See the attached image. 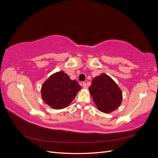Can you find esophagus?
Returning a JSON list of instances; mask_svg holds the SVG:
<instances>
[{
	"instance_id": "34e87169",
	"label": "esophagus",
	"mask_w": 158,
	"mask_h": 158,
	"mask_svg": "<svg viewBox=\"0 0 158 158\" xmlns=\"http://www.w3.org/2000/svg\"><path fill=\"white\" fill-rule=\"evenodd\" d=\"M82 87H83V88H84V89H87V88H88V85H87L86 83H85V82H83V83H82Z\"/></svg>"
}]
</instances>
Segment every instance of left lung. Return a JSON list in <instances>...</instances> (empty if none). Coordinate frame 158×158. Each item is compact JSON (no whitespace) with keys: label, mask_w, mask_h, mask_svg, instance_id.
I'll use <instances>...</instances> for the list:
<instances>
[{"label":"left lung","mask_w":158,"mask_h":158,"mask_svg":"<svg viewBox=\"0 0 158 158\" xmlns=\"http://www.w3.org/2000/svg\"><path fill=\"white\" fill-rule=\"evenodd\" d=\"M89 91L100 111L110 113L121 106L123 99L121 89L106 74L103 73L95 77Z\"/></svg>","instance_id":"1"}]
</instances>
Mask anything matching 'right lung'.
Listing matches in <instances>:
<instances>
[{
    "label": "right lung",
    "instance_id": "right-lung-1",
    "mask_svg": "<svg viewBox=\"0 0 158 158\" xmlns=\"http://www.w3.org/2000/svg\"><path fill=\"white\" fill-rule=\"evenodd\" d=\"M81 86L75 80H70L63 71L51 75L41 86V98L54 109L68 107L77 95Z\"/></svg>",
    "mask_w": 158,
    "mask_h": 158
}]
</instances>
